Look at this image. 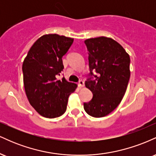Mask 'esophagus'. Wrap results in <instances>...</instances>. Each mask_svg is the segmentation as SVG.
<instances>
[{
	"label": "esophagus",
	"instance_id": "obj_1",
	"mask_svg": "<svg viewBox=\"0 0 156 156\" xmlns=\"http://www.w3.org/2000/svg\"><path fill=\"white\" fill-rule=\"evenodd\" d=\"M78 86H79L80 87H83V86H84V82H83V80H80L79 81H78Z\"/></svg>",
	"mask_w": 156,
	"mask_h": 156
}]
</instances>
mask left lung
I'll list each match as a JSON object with an SVG mask.
<instances>
[{"label": "left lung", "mask_w": 156, "mask_h": 156, "mask_svg": "<svg viewBox=\"0 0 156 156\" xmlns=\"http://www.w3.org/2000/svg\"><path fill=\"white\" fill-rule=\"evenodd\" d=\"M84 43L88 50L89 67L85 85L93 97L83 103V108L92 117H103L117 108L125 95L130 79V56L111 38L88 39Z\"/></svg>", "instance_id": "8db88e82"}]
</instances>
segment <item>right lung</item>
Instances as JSON below:
<instances>
[{"mask_svg": "<svg viewBox=\"0 0 156 156\" xmlns=\"http://www.w3.org/2000/svg\"><path fill=\"white\" fill-rule=\"evenodd\" d=\"M74 39L58 34H47L37 39L23 64V83L30 104L42 117L55 118L67 109L68 98L77 85L62 78V57Z\"/></svg>", "mask_w": 156, "mask_h": 156, "instance_id": "add662e5", "label": "right lung"}]
</instances>
